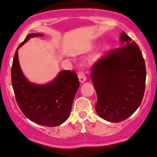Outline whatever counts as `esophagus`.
Instances as JSON below:
<instances>
[{
  "label": "esophagus",
  "instance_id": "obj_1",
  "mask_svg": "<svg viewBox=\"0 0 157 157\" xmlns=\"http://www.w3.org/2000/svg\"><path fill=\"white\" fill-rule=\"evenodd\" d=\"M78 78H79V80H80V82H81V83L86 82V75H85L84 71H81L78 73Z\"/></svg>",
  "mask_w": 157,
  "mask_h": 157
}]
</instances>
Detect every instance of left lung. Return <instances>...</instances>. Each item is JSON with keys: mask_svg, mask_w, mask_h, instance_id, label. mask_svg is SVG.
<instances>
[{"mask_svg": "<svg viewBox=\"0 0 157 157\" xmlns=\"http://www.w3.org/2000/svg\"><path fill=\"white\" fill-rule=\"evenodd\" d=\"M122 48L109 50L91 68L97 91V114L107 121L126 120L137 110L144 96L146 69L138 45L124 31Z\"/></svg>", "mask_w": 157, "mask_h": 157, "instance_id": "obj_1", "label": "left lung"}]
</instances>
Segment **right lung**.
<instances>
[{"label": "right lung", "instance_id": "add662e5", "mask_svg": "<svg viewBox=\"0 0 157 157\" xmlns=\"http://www.w3.org/2000/svg\"><path fill=\"white\" fill-rule=\"evenodd\" d=\"M42 36L30 33L19 45L13 59L12 84L17 103L25 116L39 125L53 127L63 124L69 117L80 82L77 74L69 70L60 71L48 84L28 82L19 63L18 49L31 38Z\"/></svg>", "mask_w": 157, "mask_h": 157}]
</instances>
